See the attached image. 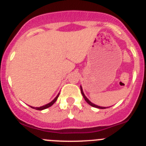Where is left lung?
Instances as JSON below:
<instances>
[{
	"label": "left lung",
	"mask_w": 146,
	"mask_h": 146,
	"mask_svg": "<svg viewBox=\"0 0 146 146\" xmlns=\"http://www.w3.org/2000/svg\"><path fill=\"white\" fill-rule=\"evenodd\" d=\"M80 91H81V94H82V96H83V98H84V99H85V100H86V102H87L88 104H90L91 106L94 107V108H99V109H105V108H104V107L98 106V105H96V104H93L92 102H91L89 101L88 99V98L86 97V96H85V94H84V93H83V91H82V87H81V86H80Z\"/></svg>",
	"instance_id": "left-lung-1"
}]
</instances>
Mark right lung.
I'll list each match as a JSON object with an SVG mask.
<instances>
[{"instance_id": "add662e5", "label": "right lung", "mask_w": 146, "mask_h": 146, "mask_svg": "<svg viewBox=\"0 0 146 146\" xmlns=\"http://www.w3.org/2000/svg\"><path fill=\"white\" fill-rule=\"evenodd\" d=\"M59 94H58L57 96H56V97H55V99H54L52 102H51L48 103V104H45V105H44V106H42V107H39V108H33V107H31V108H33V109L37 110H42L47 109V108H50V107L52 106V104H53L54 103H55V102H56V100H57V99H58V96H59Z\"/></svg>"}]
</instances>
